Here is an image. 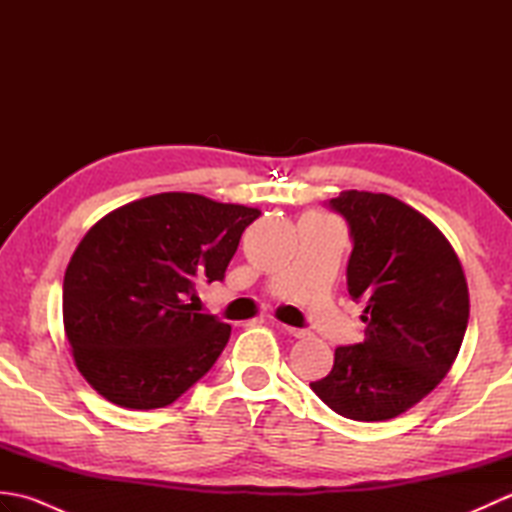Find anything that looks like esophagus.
Returning a JSON list of instances; mask_svg holds the SVG:
<instances>
[{"instance_id": "1", "label": "esophagus", "mask_w": 512, "mask_h": 512, "mask_svg": "<svg viewBox=\"0 0 512 512\" xmlns=\"http://www.w3.org/2000/svg\"><path fill=\"white\" fill-rule=\"evenodd\" d=\"M284 330H286L290 336H295V339H306V336L310 334L308 330H303V328H288V325H284Z\"/></svg>"}]
</instances>
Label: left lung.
Listing matches in <instances>:
<instances>
[{
  "instance_id": "8db88e82",
  "label": "left lung",
  "mask_w": 512,
  "mask_h": 512,
  "mask_svg": "<svg viewBox=\"0 0 512 512\" xmlns=\"http://www.w3.org/2000/svg\"><path fill=\"white\" fill-rule=\"evenodd\" d=\"M350 226L347 292L365 301V339L336 347L310 383L343 418L400 416L447 376L469 323L462 264L436 224L387 193L343 191L328 202Z\"/></svg>"
}]
</instances>
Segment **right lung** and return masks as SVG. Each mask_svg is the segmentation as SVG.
<instances>
[{
    "instance_id": "1",
    "label": "right lung",
    "mask_w": 512,
    "mask_h": 512,
    "mask_svg": "<svg viewBox=\"0 0 512 512\" xmlns=\"http://www.w3.org/2000/svg\"><path fill=\"white\" fill-rule=\"evenodd\" d=\"M257 217L242 204L158 193L90 228L63 277V325L76 367L103 398L160 409L209 374L231 325L198 312L195 288L224 279Z\"/></svg>"
}]
</instances>
